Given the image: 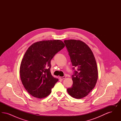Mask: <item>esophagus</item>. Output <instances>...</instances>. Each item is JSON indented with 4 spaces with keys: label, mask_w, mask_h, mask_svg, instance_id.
I'll use <instances>...</instances> for the list:
<instances>
[{
    "label": "esophagus",
    "mask_w": 121,
    "mask_h": 121,
    "mask_svg": "<svg viewBox=\"0 0 121 121\" xmlns=\"http://www.w3.org/2000/svg\"><path fill=\"white\" fill-rule=\"evenodd\" d=\"M66 78V76H63V77H59V78L60 79H64V78Z\"/></svg>",
    "instance_id": "1"
}]
</instances>
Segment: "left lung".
<instances>
[{"label":"left lung","mask_w":121,"mask_h":121,"mask_svg":"<svg viewBox=\"0 0 121 121\" xmlns=\"http://www.w3.org/2000/svg\"><path fill=\"white\" fill-rule=\"evenodd\" d=\"M71 61L77 69L72 76L73 84L67 92L73 98L81 99L86 96L95 87L98 78L96 59L90 48L82 41L65 40Z\"/></svg>","instance_id":"8db88e82"}]
</instances>
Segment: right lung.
Masks as SVG:
<instances>
[{"label": "right lung", "instance_id": "obj_1", "mask_svg": "<svg viewBox=\"0 0 121 121\" xmlns=\"http://www.w3.org/2000/svg\"><path fill=\"white\" fill-rule=\"evenodd\" d=\"M65 44L60 40L34 43L25 52L20 67V76L27 91L35 98H43L51 92L58 79L51 73V60Z\"/></svg>", "mask_w": 121, "mask_h": 121}]
</instances>
